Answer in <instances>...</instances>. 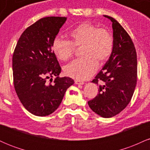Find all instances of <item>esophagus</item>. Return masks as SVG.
Returning a JSON list of instances; mask_svg holds the SVG:
<instances>
[{"label":"esophagus","instance_id":"34e87169","mask_svg":"<svg viewBox=\"0 0 150 150\" xmlns=\"http://www.w3.org/2000/svg\"><path fill=\"white\" fill-rule=\"evenodd\" d=\"M75 83L76 84V85H84L85 84V82H83V81H80V80H75Z\"/></svg>","mask_w":150,"mask_h":150}]
</instances>
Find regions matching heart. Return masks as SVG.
<instances>
[{
	"instance_id": "1",
	"label": "heart",
	"mask_w": 150,
	"mask_h": 150,
	"mask_svg": "<svg viewBox=\"0 0 150 150\" xmlns=\"http://www.w3.org/2000/svg\"><path fill=\"white\" fill-rule=\"evenodd\" d=\"M70 41L59 37L54 38L52 50L55 56L62 61L71 58L74 46H81L80 54L82 57L74 60L64 68L68 76L77 80L89 79L96 72L97 62L104 63L111 55L113 39L109 32L99 29L89 22L77 26L70 32Z\"/></svg>"
}]
</instances>
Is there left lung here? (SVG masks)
I'll return each mask as SVG.
<instances>
[{
  "instance_id": "obj_1",
  "label": "left lung",
  "mask_w": 150,
  "mask_h": 150,
  "mask_svg": "<svg viewBox=\"0 0 150 150\" xmlns=\"http://www.w3.org/2000/svg\"><path fill=\"white\" fill-rule=\"evenodd\" d=\"M112 22L113 47L111 55L93 83L99 85L98 95L88 101L91 109L103 118H111L128 106L137 83V54L123 27L114 18Z\"/></svg>"
}]
</instances>
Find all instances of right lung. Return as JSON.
I'll list each match as a JSON object with an SVG mask.
<instances>
[{
  "mask_svg": "<svg viewBox=\"0 0 150 150\" xmlns=\"http://www.w3.org/2000/svg\"><path fill=\"white\" fill-rule=\"evenodd\" d=\"M66 20L64 17L40 19L24 31L15 49V92L24 107L35 116L54 112L67 89L74 84L70 77H58L61 68L52 50L53 39ZM53 76L56 77L54 84H49L47 79Z\"/></svg>",
  "mask_w": 150,
  "mask_h": 150,
  "instance_id": "1",
  "label": "right lung"
}]
</instances>
